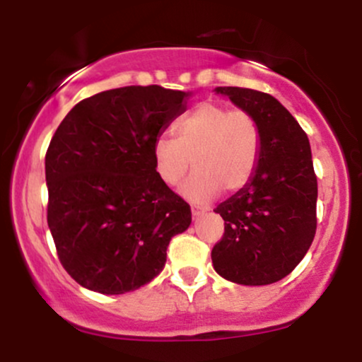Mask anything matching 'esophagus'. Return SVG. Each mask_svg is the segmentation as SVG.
Here are the masks:
<instances>
[{"label":"esophagus","instance_id":"1","mask_svg":"<svg viewBox=\"0 0 362 362\" xmlns=\"http://www.w3.org/2000/svg\"><path fill=\"white\" fill-rule=\"evenodd\" d=\"M204 213H206L204 209H199V207H194V206H192V218H194V219H199Z\"/></svg>","mask_w":362,"mask_h":362}]
</instances>
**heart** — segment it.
<instances>
[{
  "label": "heart",
  "instance_id": "heart-1",
  "mask_svg": "<svg viewBox=\"0 0 362 362\" xmlns=\"http://www.w3.org/2000/svg\"><path fill=\"white\" fill-rule=\"evenodd\" d=\"M173 132L175 138L155 139L153 161L161 182L177 185L192 160L195 172L182 189L190 201L207 202L219 190L233 194L255 175L262 132L250 112L206 102L178 120Z\"/></svg>",
  "mask_w": 362,
  "mask_h": 362
}]
</instances>
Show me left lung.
Masks as SVG:
<instances>
[{
  "label": "left lung",
  "mask_w": 362,
  "mask_h": 362,
  "mask_svg": "<svg viewBox=\"0 0 362 362\" xmlns=\"http://www.w3.org/2000/svg\"><path fill=\"white\" fill-rule=\"evenodd\" d=\"M216 91L255 117L262 153L252 180L214 209L224 233L211 259L224 279L272 284L293 272L317 231L318 184L308 136L272 95L240 86Z\"/></svg>",
  "instance_id": "left-lung-1"
}]
</instances>
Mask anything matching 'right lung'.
Masks as SVG:
<instances>
[{"label": "right lung", "instance_id": "right-lung-1", "mask_svg": "<svg viewBox=\"0 0 362 362\" xmlns=\"http://www.w3.org/2000/svg\"><path fill=\"white\" fill-rule=\"evenodd\" d=\"M185 91L124 86L69 110L45 153L47 224L66 272L102 294L139 289L163 271L190 206L161 182L153 143L185 112Z\"/></svg>", "mask_w": 362, "mask_h": 362}]
</instances>
